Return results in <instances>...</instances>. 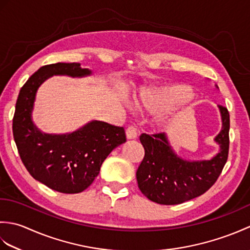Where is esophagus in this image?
<instances>
[{"instance_id":"1","label":"esophagus","mask_w":250,"mask_h":250,"mask_svg":"<svg viewBox=\"0 0 250 250\" xmlns=\"http://www.w3.org/2000/svg\"><path fill=\"white\" fill-rule=\"evenodd\" d=\"M125 134H126V137H128L129 140L135 139V137L137 136V131H136L135 126L134 125H129L128 129H126V131H125Z\"/></svg>"}]
</instances>
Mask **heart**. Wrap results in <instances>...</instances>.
Listing matches in <instances>:
<instances>
[{
  "mask_svg": "<svg viewBox=\"0 0 250 250\" xmlns=\"http://www.w3.org/2000/svg\"><path fill=\"white\" fill-rule=\"evenodd\" d=\"M192 90L183 84H173L142 92L137 104L151 110L173 108L192 98Z\"/></svg>",
  "mask_w": 250,
  "mask_h": 250,
  "instance_id": "b5f03b06",
  "label": "heart"
}]
</instances>
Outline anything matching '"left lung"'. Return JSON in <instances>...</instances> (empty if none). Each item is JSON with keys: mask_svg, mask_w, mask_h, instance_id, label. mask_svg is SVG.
<instances>
[{"mask_svg": "<svg viewBox=\"0 0 250 250\" xmlns=\"http://www.w3.org/2000/svg\"><path fill=\"white\" fill-rule=\"evenodd\" d=\"M222 130L215 137L220 151L210 159L187 161L172 149L164 133L140 136L145 156L136 171L139 188L146 198L158 204L176 205L205 193L222 172L229 155L230 115L219 105Z\"/></svg>", "mask_w": 250, "mask_h": 250, "instance_id": "left-lung-1", "label": "left lung"}]
</instances>
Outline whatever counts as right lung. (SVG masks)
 <instances>
[{
    "label": "right lung",
    "mask_w": 250,
    "mask_h": 250,
    "mask_svg": "<svg viewBox=\"0 0 250 250\" xmlns=\"http://www.w3.org/2000/svg\"><path fill=\"white\" fill-rule=\"evenodd\" d=\"M91 74L81 63H55L35 72L20 89L13 134L21 161L34 179L61 193H79L93 183L111 150L125 143L122 126L94 120L67 134H46L32 121L37 89L52 75Z\"/></svg>",
    "instance_id": "add662e5"
}]
</instances>
